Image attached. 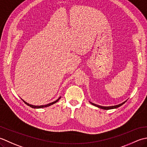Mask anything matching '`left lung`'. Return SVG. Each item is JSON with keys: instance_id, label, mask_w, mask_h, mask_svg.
<instances>
[{"instance_id": "obj_1", "label": "left lung", "mask_w": 147, "mask_h": 147, "mask_svg": "<svg viewBox=\"0 0 147 147\" xmlns=\"http://www.w3.org/2000/svg\"><path fill=\"white\" fill-rule=\"evenodd\" d=\"M90 102V101H89ZM125 102H126V101H125L124 102L122 103L121 104L119 105H114V106H110V107H103V106H100V105H96V104H94V103H92L91 102H90V103L91 105H94L95 107H98L100 108V109H103V110H110V109H117V108H118L119 107H121V105H122L124 104Z\"/></svg>"}]
</instances>
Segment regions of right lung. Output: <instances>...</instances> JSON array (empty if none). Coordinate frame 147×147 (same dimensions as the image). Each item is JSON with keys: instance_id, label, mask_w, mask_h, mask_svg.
<instances>
[{"instance_id": "right-lung-1", "label": "right lung", "mask_w": 147, "mask_h": 147, "mask_svg": "<svg viewBox=\"0 0 147 147\" xmlns=\"http://www.w3.org/2000/svg\"><path fill=\"white\" fill-rule=\"evenodd\" d=\"M60 98H61V97H59V98L58 99V100H56V101H53V102H52V103H49V104L45 105H40V106H35V105H30V104H29V103H26V101H24V100H22L24 101V103H25L26 105H27L28 106L30 107H32V108H34V109H41V108L47 107H49V106L52 105H53V104L56 103V102H58V100H59V99H60Z\"/></svg>"}]
</instances>
